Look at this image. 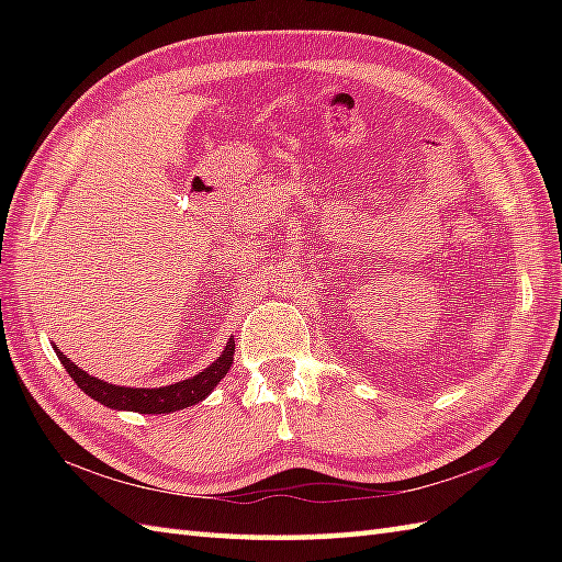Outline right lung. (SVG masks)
I'll return each instance as SVG.
<instances>
[{
    "instance_id": "add662e5",
    "label": "right lung",
    "mask_w": 562,
    "mask_h": 562,
    "mask_svg": "<svg viewBox=\"0 0 562 562\" xmlns=\"http://www.w3.org/2000/svg\"><path fill=\"white\" fill-rule=\"evenodd\" d=\"M234 350H236L234 338H229V342H226V348L222 350L217 360L202 369V372H198L195 376L178 381V384L159 386V389H130V386H115V384H109V381L87 374L83 369H79L75 362H71L69 357H65L55 348L57 360L63 362L67 374L75 379V384L87 393V396L109 405L113 411H133V413H145V415L176 413L210 396L212 389L220 384V381L226 376V372H229V367L234 362Z\"/></svg>"
}]
</instances>
